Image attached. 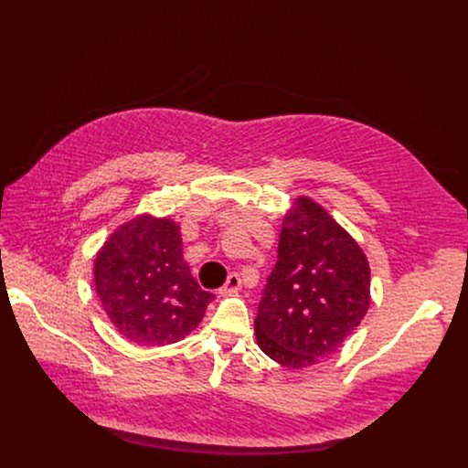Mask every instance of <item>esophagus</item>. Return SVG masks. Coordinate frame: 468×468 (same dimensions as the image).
I'll use <instances>...</instances> for the list:
<instances>
[{"label": "esophagus", "instance_id": "obj_1", "mask_svg": "<svg viewBox=\"0 0 468 468\" xmlns=\"http://www.w3.org/2000/svg\"><path fill=\"white\" fill-rule=\"evenodd\" d=\"M239 289H240V278H239V274H229L228 276V280H226V285L220 289V294H224V296H231V294H237L239 292Z\"/></svg>", "mask_w": 468, "mask_h": 468}]
</instances>
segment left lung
I'll return each instance as SVG.
<instances>
[{"label": "left lung", "instance_id": "1", "mask_svg": "<svg viewBox=\"0 0 468 468\" xmlns=\"http://www.w3.org/2000/svg\"><path fill=\"white\" fill-rule=\"evenodd\" d=\"M370 305V269L359 244L309 197H298L278 262L257 307L259 348L289 368L337 352Z\"/></svg>", "mask_w": 468, "mask_h": 468}]
</instances>
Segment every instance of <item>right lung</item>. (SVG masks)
<instances>
[{
  "label": "right lung",
  "instance_id": "right-lung-1",
  "mask_svg": "<svg viewBox=\"0 0 468 468\" xmlns=\"http://www.w3.org/2000/svg\"><path fill=\"white\" fill-rule=\"evenodd\" d=\"M94 282L112 325L139 346L185 339L215 298L190 276L179 226L148 215L109 237L96 257Z\"/></svg>",
  "mask_w": 468,
  "mask_h": 468
}]
</instances>
